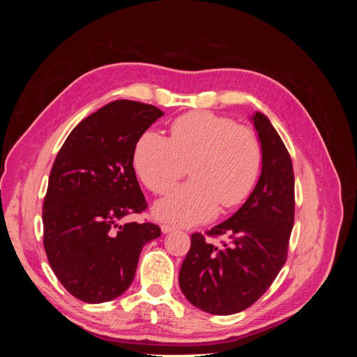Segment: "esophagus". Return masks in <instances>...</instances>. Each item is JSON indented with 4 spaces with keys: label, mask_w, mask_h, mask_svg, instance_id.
I'll return each mask as SVG.
<instances>
[{
    "label": "esophagus",
    "mask_w": 357,
    "mask_h": 357,
    "mask_svg": "<svg viewBox=\"0 0 357 357\" xmlns=\"http://www.w3.org/2000/svg\"><path fill=\"white\" fill-rule=\"evenodd\" d=\"M160 229H162V232H164V234H169V232H172V231H176V226L164 223V225L160 226Z\"/></svg>",
    "instance_id": "esophagus-1"
}]
</instances>
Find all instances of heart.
Returning <instances> with one entry per match:
<instances>
[{"label":"heart","mask_w":357,"mask_h":357,"mask_svg":"<svg viewBox=\"0 0 357 357\" xmlns=\"http://www.w3.org/2000/svg\"><path fill=\"white\" fill-rule=\"evenodd\" d=\"M190 181L156 204L160 220L197 225L222 208L241 204L262 168V146L250 128L210 112H189L169 125L168 138L144 132L134 150L138 177L155 193H168L185 176Z\"/></svg>","instance_id":"1"}]
</instances>
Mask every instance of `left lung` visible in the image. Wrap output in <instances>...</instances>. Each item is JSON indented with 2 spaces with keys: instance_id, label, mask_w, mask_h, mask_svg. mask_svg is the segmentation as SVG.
<instances>
[{
  "instance_id": "obj_1",
  "label": "left lung",
  "mask_w": 357,
  "mask_h": 357,
  "mask_svg": "<svg viewBox=\"0 0 357 357\" xmlns=\"http://www.w3.org/2000/svg\"><path fill=\"white\" fill-rule=\"evenodd\" d=\"M262 146V171L250 197L228 220L207 231L222 244L190 236L178 283L192 305L210 314L240 312L273 284L287 259L295 220V177L282 138L262 113L252 116Z\"/></svg>"
}]
</instances>
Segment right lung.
<instances>
[{"instance_id":"right-lung-1","label":"right lung","mask_w":357,"mask_h":357,"mask_svg":"<svg viewBox=\"0 0 357 357\" xmlns=\"http://www.w3.org/2000/svg\"><path fill=\"white\" fill-rule=\"evenodd\" d=\"M164 112L117 100L75 126L53 162L43 202V244L61 284L73 296L101 304L121 296L135 277L155 223H125L147 208L134 169V150Z\"/></svg>"}]
</instances>
